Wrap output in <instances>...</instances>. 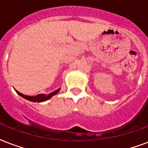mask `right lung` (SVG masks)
Wrapping results in <instances>:
<instances>
[{
  "instance_id": "obj_1",
  "label": "right lung",
  "mask_w": 148,
  "mask_h": 148,
  "mask_svg": "<svg viewBox=\"0 0 148 148\" xmlns=\"http://www.w3.org/2000/svg\"><path fill=\"white\" fill-rule=\"evenodd\" d=\"M60 90V88L57 89V90L51 92V93H49V94L47 95H46L45 94H39L36 95V96H29V95H23L22 93H21V92H18L17 90H15V91H16L17 94H18L20 96H21L22 98H24V99H27V100H29V101H33V102H36V101L37 102H42V101H47V100L50 99L53 95L57 94V93L59 92Z\"/></svg>"
}]
</instances>
